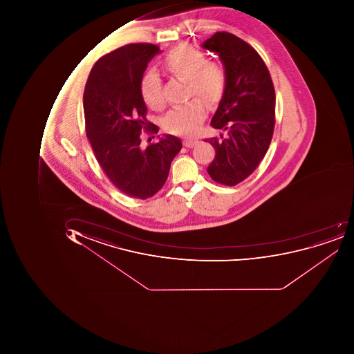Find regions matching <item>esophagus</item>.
<instances>
[{
	"instance_id": "34e87169",
	"label": "esophagus",
	"mask_w": 354,
	"mask_h": 354,
	"mask_svg": "<svg viewBox=\"0 0 354 354\" xmlns=\"http://www.w3.org/2000/svg\"><path fill=\"white\" fill-rule=\"evenodd\" d=\"M198 142H199V141L196 140V139L190 138H185L184 139V141H183V144H184V146H185L186 148H192V147L198 145Z\"/></svg>"
}]
</instances>
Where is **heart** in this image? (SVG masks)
<instances>
[{
  "instance_id": "b5f03b06",
  "label": "heart",
  "mask_w": 354,
  "mask_h": 354,
  "mask_svg": "<svg viewBox=\"0 0 354 354\" xmlns=\"http://www.w3.org/2000/svg\"><path fill=\"white\" fill-rule=\"evenodd\" d=\"M162 69L172 77L187 83L188 97H201L208 104L219 101L227 84L223 66L214 59H206L203 52L187 44L170 50L162 58ZM140 95L147 106L158 111L165 105L162 81L155 72L145 74L140 83ZM206 117L203 101L194 97L167 113L162 127L174 135H192L198 132Z\"/></svg>"
}]
</instances>
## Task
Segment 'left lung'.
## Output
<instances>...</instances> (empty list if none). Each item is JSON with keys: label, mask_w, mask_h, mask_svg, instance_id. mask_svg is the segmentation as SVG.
<instances>
[{"label": "left lung", "mask_w": 354, "mask_h": 354, "mask_svg": "<svg viewBox=\"0 0 354 354\" xmlns=\"http://www.w3.org/2000/svg\"><path fill=\"white\" fill-rule=\"evenodd\" d=\"M202 46L219 55L227 73L223 97L210 125L227 135L204 140L216 151L207 172L215 182L235 186L253 174L270 146L274 87L263 58L237 36L217 32Z\"/></svg>", "instance_id": "1"}]
</instances>
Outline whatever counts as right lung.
<instances>
[{
	"label": "right lung",
	"mask_w": 354,
	"mask_h": 354,
	"mask_svg": "<svg viewBox=\"0 0 354 354\" xmlns=\"http://www.w3.org/2000/svg\"><path fill=\"white\" fill-rule=\"evenodd\" d=\"M158 52L155 44H131L105 54L91 69L84 91L86 135L97 162L121 192L141 200L164 186L182 149L180 139L172 135L146 149L140 145L142 131L158 132L147 120L140 95L144 72Z\"/></svg>",
	"instance_id": "1"
}]
</instances>
